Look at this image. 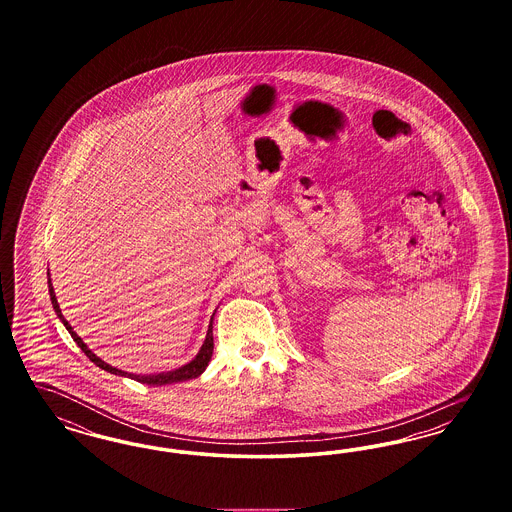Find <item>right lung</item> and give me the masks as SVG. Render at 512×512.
<instances>
[{
    "instance_id": "obj_1",
    "label": "right lung",
    "mask_w": 512,
    "mask_h": 512,
    "mask_svg": "<svg viewBox=\"0 0 512 512\" xmlns=\"http://www.w3.org/2000/svg\"><path fill=\"white\" fill-rule=\"evenodd\" d=\"M49 295H51V303H53V309H55V313H57V317L61 318L63 322H65V326H67V330L71 332V336H73V340L78 343V347L90 357V361H94L99 368H103V370H109V372H113V374H121V376H130L132 380H138V382H142V384H147V386H165V384H176V382H186V380H192V378H197L207 365H209V361H211V355H213V318H211V326H209V330H207V338H205V343L201 345V349H199V353L195 355L194 361L192 363H188L186 366H182V368H176V370H172V372H167V374H157V376H136V374H128V372H122L119 368H113V366L107 365V363H103L101 359H98L84 343L82 340L76 336L73 332V328L69 326V322L63 318L61 315V311H59V305H57V299H55V293H53V288H51V282H49Z\"/></svg>"
}]
</instances>
